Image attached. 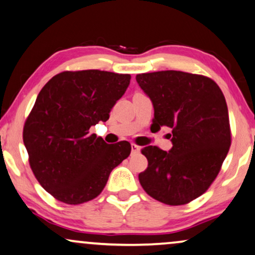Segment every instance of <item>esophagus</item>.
<instances>
[{
    "label": "esophagus",
    "mask_w": 255,
    "mask_h": 255,
    "mask_svg": "<svg viewBox=\"0 0 255 255\" xmlns=\"http://www.w3.org/2000/svg\"><path fill=\"white\" fill-rule=\"evenodd\" d=\"M140 149L141 148L137 144L131 143V154H137V152H140Z\"/></svg>",
    "instance_id": "esophagus-1"
}]
</instances>
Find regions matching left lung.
Segmentation results:
<instances>
[{
	"mask_svg": "<svg viewBox=\"0 0 255 255\" xmlns=\"http://www.w3.org/2000/svg\"><path fill=\"white\" fill-rule=\"evenodd\" d=\"M154 106L151 130L169 127L172 148L142 149L148 168L138 174L142 188L168 205L188 204L203 195L219 174L231 145L229 110L218 85L182 71L137 74Z\"/></svg>",
	"mask_w": 255,
	"mask_h": 255,
	"instance_id": "left-lung-1",
	"label": "left lung"
}]
</instances>
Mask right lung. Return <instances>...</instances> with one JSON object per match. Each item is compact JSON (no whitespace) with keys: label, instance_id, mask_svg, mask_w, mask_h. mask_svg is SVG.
<instances>
[{"label":"right lung","instance_id":"obj_1","mask_svg":"<svg viewBox=\"0 0 255 255\" xmlns=\"http://www.w3.org/2000/svg\"><path fill=\"white\" fill-rule=\"evenodd\" d=\"M130 74L64 71L47 81L23 128V142L39 184L59 202L77 205L103 191L111 171L130 154L127 141L108 144L90 133L106 122Z\"/></svg>","mask_w":255,"mask_h":255}]
</instances>
